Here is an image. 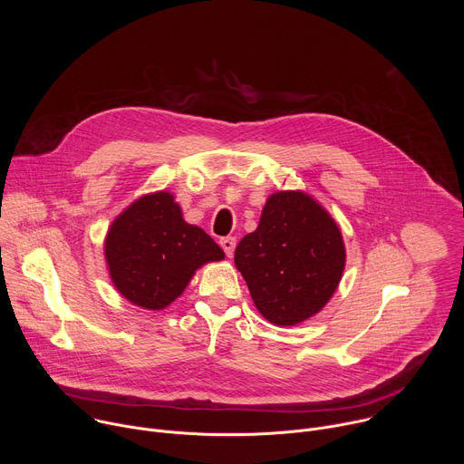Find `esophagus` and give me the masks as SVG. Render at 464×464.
<instances>
[{
    "instance_id": "1",
    "label": "esophagus",
    "mask_w": 464,
    "mask_h": 464,
    "mask_svg": "<svg viewBox=\"0 0 464 464\" xmlns=\"http://www.w3.org/2000/svg\"><path fill=\"white\" fill-rule=\"evenodd\" d=\"M220 246H222L224 253H226L227 256H231V255H233V251H235L237 240H235L233 237H224V238H220Z\"/></svg>"
}]
</instances>
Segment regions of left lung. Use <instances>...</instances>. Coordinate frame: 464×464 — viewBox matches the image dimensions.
Listing matches in <instances>:
<instances>
[{
	"label": "left lung",
	"mask_w": 464,
	"mask_h": 464,
	"mask_svg": "<svg viewBox=\"0 0 464 464\" xmlns=\"http://www.w3.org/2000/svg\"><path fill=\"white\" fill-rule=\"evenodd\" d=\"M235 266L256 310L274 324L292 326L336 292L345 268L343 237L312 196L279 190L266 200L258 227L238 242Z\"/></svg>",
	"instance_id": "obj_1"
}]
</instances>
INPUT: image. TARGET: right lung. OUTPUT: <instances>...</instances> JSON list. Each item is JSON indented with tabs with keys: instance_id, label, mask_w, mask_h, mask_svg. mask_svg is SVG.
I'll use <instances>...</instances> for the list:
<instances>
[{
	"instance_id": "add662e5",
	"label": "right lung",
	"mask_w": 464,
	"mask_h": 464,
	"mask_svg": "<svg viewBox=\"0 0 464 464\" xmlns=\"http://www.w3.org/2000/svg\"><path fill=\"white\" fill-rule=\"evenodd\" d=\"M104 256L113 286L147 310H161L183 294L194 272L222 260L220 246L183 220L167 190L141 196L110 226Z\"/></svg>"
}]
</instances>
